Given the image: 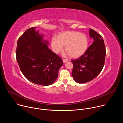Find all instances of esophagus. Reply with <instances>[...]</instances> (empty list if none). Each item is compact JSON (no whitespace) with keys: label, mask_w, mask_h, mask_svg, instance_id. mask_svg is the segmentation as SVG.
Segmentation results:
<instances>
[{"label":"esophagus","mask_w":123,"mask_h":123,"mask_svg":"<svg viewBox=\"0 0 123 123\" xmlns=\"http://www.w3.org/2000/svg\"><path fill=\"white\" fill-rule=\"evenodd\" d=\"M68 61V60L67 59H63V63H66V62Z\"/></svg>","instance_id":"34e87169"}]
</instances>
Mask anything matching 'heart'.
I'll use <instances>...</instances> for the list:
<instances>
[{"instance_id":"b5f03b06","label":"heart","mask_w":123,"mask_h":123,"mask_svg":"<svg viewBox=\"0 0 123 123\" xmlns=\"http://www.w3.org/2000/svg\"><path fill=\"white\" fill-rule=\"evenodd\" d=\"M52 50L58 54L63 49L69 56L74 58L83 55L89 45V39L86 35L76 31H67L60 33L56 37L51 39L50 43Z\"/></svg>"}]
</instances>
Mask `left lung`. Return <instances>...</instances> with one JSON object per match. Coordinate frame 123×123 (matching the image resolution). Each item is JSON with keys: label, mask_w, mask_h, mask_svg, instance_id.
Returning <instances> with one entry per match:
<instances>
[{"label": "left lung", "mask_w": 123, "mask_h": 123, "mask_svg": "<svg viewBox=\"0 0 123 123\" xmlns=\"http://www.w3.org/2000/svg\"><path fill=\"white\" fill-rule=\"evenodd\" d=\"M92 44L85 54L76 60H72L74 68L72 73L75 81L83 84L89 82L101 73L105 64L106 48L102 37L94 30H89Z\"/></svg>", "instance_id": "left-lung-1"}]
</instances>
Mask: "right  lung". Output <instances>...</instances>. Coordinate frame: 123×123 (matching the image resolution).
<instances>
[{"label":"right lung","instance_id":"obj_1","mask_svg":"<svg viewBox=\"0 0 123 123\" xmlns=\"http://www.w3.org/2000/svg\"><path fill=\"white\" fill-rule=\"evenodd\" d=\"M32 27L17 40L16 57L21 72L31 82L42 86L54 84L63 65L62 58L49 49V42Z\"/></svg>","mask_w":123,"mask_h":123}]
</instances>
